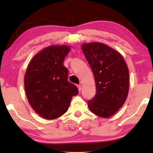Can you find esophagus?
<instances>
[{
	"label": "esophagus",
	"mask_w": 153,
	"mask_h": 153,
	"mask_svg": "<svg viewBox=\"0 0 153 153\" xmlns=\"http://www.w3.org/2000/svg\"><path fill=\"white\" fill-rule=\"evenodd\" d=\"M77 88H78L79 91L80 92L81 90V85H77Z\"/></svg>",
	"instance_id": "obj_1"
}]
</instances>
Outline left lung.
<instances>
[{
    "mask_svg": "<svg viewBox=\"0 0 153 153\" xmlns=\"http://www.w3.org/2000/svg\"><path fill=\"white\" fill-rule=\"evenodd\" d=\"M81 50L93 71L96 94L88 105L92 113L107 118L116 114L129 93V70L123 56L101 42L83 43Z\"/></svg>",
    "mask_w": 153,
    "mask_h": 153,
    "instance_id": "left-lung-1",
    "label": "left lung"
}]
</instances>
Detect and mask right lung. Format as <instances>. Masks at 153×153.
Masks as SVG:
<instances>
[{
  "instance_id": "1",
  "label": "right lung",
  "mask_w": 153,
  "mask_h": 153,
  "mask_svg": "<svg viewBox=\"0 0 153 153\" xmlns=\"http://www.w3.org/2000/svg\"><path fill=\"white\" fill-rule=\"evenodd\" d=\"M70 46L51 45L33 56L27 67L24 87L33 109L47 120L57 118L68 111L72 97L79 91L68 80L65 57Z\"/></svg>"
}]
</instances>
